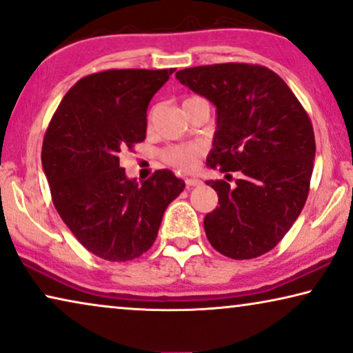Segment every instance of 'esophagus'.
Segmentation results:
<instances>
[{
  "mask_svg": "<svg viewBox=\"0 0 353 353\" xmlns=\"http://www.w3.org/2000/svg\"><path fill=\"white\" fill-rule=\"evenodd\" d=\"M185 183H187V185H200L201 181L198 177H187Z\"/></svg>",
  "mask_w": 353,
  "mask_h": 353,
  "instance_id": "1",
  "label": "esophagus"
}]
</instances>
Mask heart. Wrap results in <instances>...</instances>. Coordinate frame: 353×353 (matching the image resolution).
<instances>
[{
    "instance_id": "b5f03b06",
    "label": "heart",
    "mask_w": 353,
    "mask_h": 353,
    "mask_svg": "<svg viewBox=\"0 0 353 353\" xmlns=\"http://www.w3.org/2000/svg\"><path fill=\"white\" fill-rule=\"evenodd\" d=\"M198 99L196 96L187 97L183 103H188L192 101ZM203 155V147L196 145V143H187V145H174L166 148L165 153H163V158L168 165L176 168L179 171H190L196 166L198 160Z\"/></svg>"
}]
</instances>
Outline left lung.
Wrapping results in <instances>:
<instances>
[{
  "label": "left lung",
  "instance_id": "left-lung-1",
  "mask_svg": "<svg viewBox=\"0 0 353 353\" xmlns=\"http://www.w3.org/2000/svg\"><path fill=\"white\" fill-rule=\"evenodd\" d=\"M176 78L217 108V131L206 165L240 172L236 185L208 181L219 206L205 232L230 259H254L283 240L310 190L315 136L305 108L270 68L214 63L183 68Z\"/></svg>",
  "mask_w": 353,
  "mask_h": 353
}]
</instances>
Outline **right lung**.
<instances>
[{
    "label": "right lung",
    "instance_id": "right-lung-1",
    "mask_svg": "<svg viewBox=\"0 0 353 353\" xmlns=\"http://www.w3.org/2000/svg\"><path fill=\"white\" fill-rule=\"evenodd\" d=\"M176 68H123L92 73L63 96L44 134L41 163L52 203L94 256L126 262L157 240L163 214L185 182L170 170L129 181L120 153L147 131L152 97Z\"/></svg>",
    "mask_w": 353,
    "mask_h": 353
}]
</instances>
